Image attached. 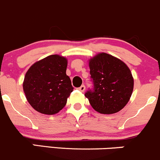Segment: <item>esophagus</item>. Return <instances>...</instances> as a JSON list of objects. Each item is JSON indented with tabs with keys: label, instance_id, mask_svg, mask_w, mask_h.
Returning a JSON list of instances; mask_svg holds the SVG:
<instances>
[{
	"label": "esophagus",
	"instance_id": "34e87169",
	"mask_svg": "<svg viewBox=\"0 0 160 160\" xmlns=\"http://www.w3.org/2000/svg\"><path fill=\"white\" fill-rule=\"evenodd\" d=\"M78 90L82 91V92H83V91L85 90V85H82L81 87L78 88Z\"/></svg>",
	"mask_w": 160,
	"mask_h": 160
}]
</instances>
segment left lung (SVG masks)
Returning a JSON list of instances; mask_svg holds the SVG:
<instances>
[{
    "label": "left lung",
    "instance_id": "obj_1",
    "mask_svg": "<svg viewBox=\"0 0 160 160\" xmlns=\"http://www.w3.org/2000/svg\"><path fill=\"white\" fill-rule=\"evenodd\" d=\"M93 87L85 96L97 112L112 114L126 105L132 96L134 79L130 69L122 60L102 53L89 61Z\"/></svg>",
    "mask_w": 160,
    "mask_h": 160
}]
</instances>
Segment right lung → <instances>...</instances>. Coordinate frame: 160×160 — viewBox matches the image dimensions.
<instances>
[{"instance_id":"add662e5","label":"right lung","mask_w":160,"mask_h":160,"mask_svg":"<svg viewBox=\"0 0 160 160\" xmlns=\"http://www.w3.org/2000/svg\"><path fill=\"white\" fill-rule=\"evenodd\" d=\"M67 60L51 55L34 63L27 71L23 91L30 105L43 114H56L66 104L73 87L66 74Z\"/></svg>"}]
</instances>
